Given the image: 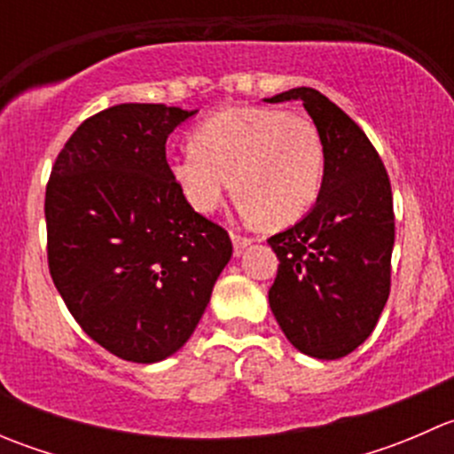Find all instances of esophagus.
I'll return each mask as SVG.
<instances>
[{
  "mask_svg": "<svg viewBox=\"0 0 454 454\" xmlns=\"http://www.w3.org/2000/svg\"><path fill=\"white\" fill-rule=\"evenodd\" d=\"M231 237H232V246H235V254H241V253H244V248H248V246L253 244V239L237 235V232H232Z\"/></svg>",
  "mask_w": 454,
  "mask_h": 454,
  "instance_id": "34e87169",
  "label": "esophagus"
}]
</instances>
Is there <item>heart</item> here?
I'll return each instance as SVG.
<instances>
[{
	"mask_svg": "<svg viewBox=\"0 0 454 454\" xmlns=\"http://www.w3.org/2000/svg\"><path fill=\"white\" fill-rule=\"evenodd\" d=\"M168 171L198 213H215L235 182L241 215L281 228L305 217L318 200L325 142L305 116L231 107L201 122L193 145L168 155Z\"/></svg>",
	"mask_w": 454,
	"mask_h": 454,
	"instance_id": "1",
	"label": "heart"
}]
</instances>
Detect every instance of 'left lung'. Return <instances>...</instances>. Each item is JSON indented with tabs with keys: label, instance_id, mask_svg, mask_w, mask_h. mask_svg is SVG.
I'll list each match as a JSON object with an SVG mask.
<instances>
[{
	"label": "left lung",
	"instance_id": "1",
	"mask_svg": "<svg viewBox=\"0 0 454 454\" xmlns=\"http://www.w3.org/2000/svg\"><path fill=\"white\" fill-rule=\"evenodd\" d=\"M265 100H301L325 142L316 206L268 239L278 259L270 308L301 354L338 360L367 340L387 305L395 241L391 182L364 131L318 90L294 87Z\"/></svg>",
	"mask_w": 454,
	"mask_h": 454
}]
</instances>
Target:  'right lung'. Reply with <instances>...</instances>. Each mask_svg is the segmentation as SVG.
I'll return each mask as SVG.
<instances>
[{
    "instance_id": "1",
    "label": "right lung",
    "mask_w": 454,
    "mask_h": 454,
    "mask_svg": "<svg viewBox=\"0 0 454 454\" xmlns=\"http://www.w3.org/2000/svg\"><path fill=\"white\" fill-rule=\"evenodd\" d=\"M198 109L122 103L87 118L45 189L48 265L81 329L129 363L184 347L232 256L228 232L191 208L167 138Z\"/></svg>"
}]
</instances>
